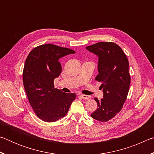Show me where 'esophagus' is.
<instances>
[{
  "instance_id": "1",
  "label": "esophagus",
  "mask_w": 154,
  "mask_h": 154,
  "mask_svg": "<svg viewBox=\"0 0 154 154\" xmlns=\"http://www.w3.org/2000/svg\"><path fill=\"white\" fill-rule=\"evenodd\" d=\"M80 96L82 98H83V99H85V100H88V99L90 98V96H88V95H85V94H80Z\"/></svg>"
}]
</instances>
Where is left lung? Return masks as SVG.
<instances>
[{
  "label": "left lung",
  "mask_w": 154,
  "mask_h": 154,
  "mask_svg": "<svg viewBox=\"0 0 154 154\" xmlns=\"http://www.w3.org/2000/svg\"><path fill=\"white\" fill-rule=\"evenodd\" d=\"M88 51L98 56L96 80L100 82L103 98H95L98 108L91 117L99 122L110 120L123 107L130 84L129 63L122 48L113 42H99L88 46Z\"/></svg>",
  "instance_id": "left-lung-1"
}]
</instances>
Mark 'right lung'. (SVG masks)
I'll return each mask as SVG.
<instances>
[{
	"label": "right lung",
	"instance_id": "add662e5",
	"mask_svg": "<svg viewBox=\"0 0 154 154\" xmlns=\"http://www.w3.org/2000/svg\"><path fill=\"white\" fill-rule=\"evenodd\" d=\"M75 53L71 49L45 44L34 48L26 60L24 89L36 115L46 122H54L66 116L76 98L75 93H64L54 88V84L62 71L59 59Z\"/></svg>",
	"mask_w": 154,
	"mask_h": 154
}]
</instances>
